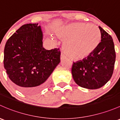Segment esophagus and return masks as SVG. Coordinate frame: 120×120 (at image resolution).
Listing matches in <instances>:
<instances>
[{"label": "esophagus", "instance_id": "esophagus-1", "mask_svg": "<svg viewBox=\"0 0 120 120\" xmlns=\"http://www.w3.org/2000/svg\"><path fill=\"white\" fill-rule=\"evenodd\" d=\"M65 55H64L63 53H61V55H60V59H61V60H63V59H65Z\"/></svg>", "mask_w": 120, "mask_h": 120}]
</instances>
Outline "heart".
I'll return each instance as SVG.
<instances>
[{
  "label": "heart",
  "instance_id": "obj_1",
  "mask_svg": "<svg viewBox=\"0 0 120 120\" xmlns=\"http://www.w3.org/2000/svg\"><path fill=\"white\" fill-rule=\"evenodd\" d=\"M57 35L65 40L63 45L64 52L74 60L89 57L101 40V33L96 25L82 22L68 24L59 30Z\"/></svg>",
  "mask_w": 120,
  "mask_h": 120
}]
</instances>
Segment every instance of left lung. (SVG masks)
<instances>
[{"instance_id":"obj_1","label":"left lung","mask_w":120,"mask_h":120,"mask_svg":"<svg viewBox=\"0 0 120 120\" xmlns=\"http://www.w3.org/2000/svg\"><path fill=\"white\" fill-rule=\"evenodd\" d=\"M101 42L91 54L83 60L73 62L71 71L78 85L88 89L102 87L110 79L114 71L116 52L113 39L99 26Z\"/></svg>"}]
</instances>
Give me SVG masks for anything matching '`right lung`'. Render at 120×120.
Wrapping results in <instances>:
<instances>
[{
    "mask_svg": "<svg viewBox=\"0 0 120 120\" xmlns=\"http://www.w3.org/2000/svg\"><path fill=\"white\" fill-rule=\"evenodd\" d=\"M60 61L59 48L46 50L38 23L23 25L6 42L4 67L22 93L33 94L44 89L48 78Z\"/></svg>",
    "mask_w": 120,
    "mask_h": 120,
    "instance_id": "add662e5",
    "label": "right lung"
}]
</instances>
